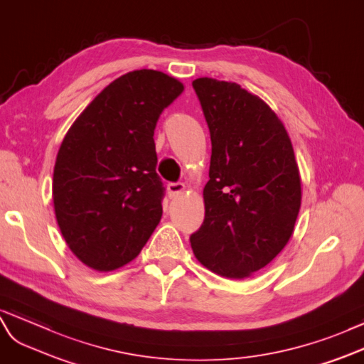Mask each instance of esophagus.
Listing matches in <instances>:
<instances>
[{
    "instance_id": "esophagus-1",
    "label": "esophagus",
    "mask_w": 364,
    "mask_h": 364,
    "mask_svg": "<svg viewBox=\"0 0 364 364\" xmlns=\"http://www.w3.org/2000/svg\"><path fill=\"white\" fill-rule=\"evenodd\" d=\"M167 192H169V197L173 198L178 193L184 192V184L183 183H169L167 184Z\"/></svg>"
}]
</instances>
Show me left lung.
<instances>
[{"label": "left lung", "mask_w": 364, "mask_h": 364, "mask_svg": "<svg viewBox=\"0 0 364 364\" xmlns=\"http://www.w3.org/2000/svg\"><path fill=\"white\" fill-rule=\"evenodd\" d=\"M192 86L212 141L206 212L192 250L209 271L247 278L292 237L301 206L294 147L275 112L237 82L197 78Z\"/></svg>", "instance_id": "left-lung-1"}]
</instances>
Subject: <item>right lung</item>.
<instances>
[{"instance_id":"1","label":"right lung","mask_w":364,"mask_h":364,"mask_svg":"<svg viewBox=\"0 0 364 364\" xmlns=\"http://www.w3.org/2000/svg\"><path fill=\"white\" fill-rule=\"evenodd\" d=\"M183 90L163 72H129L98 93L63 139L55 215L72 252L95 271L132 262L161 220L154 130Z\"/></svg>"}]
</instances>
